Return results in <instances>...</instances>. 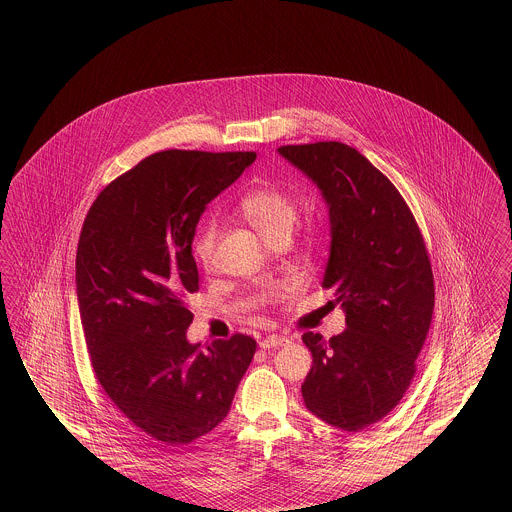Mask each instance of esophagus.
<instances>
[{"mask_svg": "<svg viewBox=\"0 0 512 512\" xmlns=\"http://www.w3.org/2000/svg\"><path fill=\"white\" fill-rule=\"evenodd\" d=\"M290 340L286 336H268L265 340L259 341V345L263 349H276V347H282V345H288Z\"/></svg>", "mask_w": 512, "mask_h": 512, "instance_id": "esophagus-1", "label": "esophagus"}]
</instances>
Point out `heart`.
<instances>
[{
	"instance_id": "heart-1",
	"label": "heart",
	"mask_w": 512,
	"mask_h": 512,
	"mask_svg": "<svg viewBox=\"0 0 512 512\" xmlns=\"http://www.w3.org/2000/svg\"><path fill=\"white\" fill-rule=\"evenodd\" d=\"M240 211L244 219L272 245L288 242L299 217V207L292 195L276 188H257L247 192L240 201ZM219 236V222L209 220L195 238V257L205 268H211L215 263Z\"/></svg>"
}]
</instances>
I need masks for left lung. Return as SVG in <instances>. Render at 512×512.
<instances>
[{
	"label": "left lung",
	"mask_w": 512,
	"mask_h": 512,
	"mask_svg": "<svg viewBox=\"0 0 512 512\" xmlns=\"http://www.w3.org/2000/svg\"><path fill=\"white\" fill-rule=\"evenodd\" d=\"M322 192L330 215L332 288L347 328L326 341L305 332L313 366L301 393L324 422L361 432L409 390L434 313V274L420 228L390 180L355 147H278Z\"/></svg>",
	"instance_id": "obj_1"
}]
</instances>
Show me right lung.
I'll use <instances>...</instances> for the list:
<instances>
[{"label":"right lung","instance_id":"right-lung-1","mask_svg":"<svg viewBox=\"0 0 512 512\" xmlns=\"http://www.w3.org/2000/svg\"><path fill=\"white\" fill-rule=\"evenodd\" d=\"M257 159L253 151L167 149L113 180L92 203L76 251V295L101 388L163 445L219 426L257 341L244 334L205 351L186 330L199 290L192 255L207 203Z\"/></svg>","mask_w":512,"mask_h":512}]
</instances>
